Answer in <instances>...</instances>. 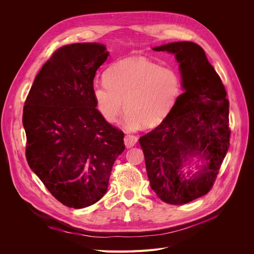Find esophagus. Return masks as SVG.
Segmentation results:
<instances>
[{"mask_svg": "<svg viewBox=\"0 0 254 254\" xmlns=\"http://www.w3.org/2000/svg\"><path fill=\"white\" fill-rule=\"evenodd\" d=\"M137 141H138V138L132 135H127L125 137V144L127 148H130L132 146H135Z\"/></svg>", "mask_w": 254, "mask_h": 254, "instance_id": "34e87169", "label": "esophagus"}]
</instances>
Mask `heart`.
<instances>
[{"mask_svg":"<svg viewBox=\"0 0 254 254\" xmlns=\"http://www.w3.org/2000/svg\"><path fill=\"white\" fill-rule=\"evenodd\" d=\"M104 81L92 87L97 109L106 122L114 124L125 107L127 130L161 124L181 91L175 71L140 57L114 63L105 72Z\"/></svg>","mask_w":254,"mask_h":254,"instance_id":"heart-1","label":"heart"}]
</instances>
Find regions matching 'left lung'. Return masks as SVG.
Segmentation results:
<instances>
[{"label": "left lung", "instance_id": "obj_1", "mask_svg": "<svg viewBox=\"0 0 254 254\" xmlns=\"http://www.w3.org/2000/svg\"><path fill=\"white\" fill-rule=\"evenodd\" d=\"M152 49L175 56L183 93L162 124L139 143L151 189L165 203L183 205L205 195L215 181L230 147V103L201 46L181 41ZM192 161L198 171L184 172Z\"/></svg>", "mask_w": 254, "mask_h": 254}]
</instances>
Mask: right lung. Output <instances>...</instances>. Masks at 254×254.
<instances>
[{
	"label": "right lung",
	"instance_id": "right-lung-1",
	"mask_svg": "<svg viewBox=\"0 0 254 254\" xmlns=\"http://www.w3.org/2000/svg\"><path fill=\"white\" fill-rule=\"evenodd\" d=\"M108 57L96 42L61 47L36 76L23 107L26 161L70 208L104 196L115 159L126 148L124 132L106 122L92 97L93 78Z\"/></svg>",
	"mask_w": 254,
	"mask_h": 254
}]
</instances>
